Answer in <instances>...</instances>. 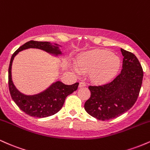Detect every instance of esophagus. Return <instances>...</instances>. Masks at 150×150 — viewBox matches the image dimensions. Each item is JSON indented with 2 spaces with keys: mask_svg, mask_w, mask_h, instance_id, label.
<instances>
[{
  "mask_svg": "<svg viewBox=\"0 0 150 150\" xmlns=\"http://www.w3.org/2000/svg\"><path fill=\"white\" fill-rule=\"evenodd\" d=\"M86 86V83L85 82H80L79 83V87L81 88V87H84V86Z\"/></svg>",
  "mask_w": 150,
  "mask_h": 150,
  "instance_id": "1",
  "label": "esophagus"
}]
</instances>
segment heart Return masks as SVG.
Here are the masks:
<instances>
[{
  "instance_id": "obj_1",
  "label": "heart",
  "mask_w": 150,
  "mask_h": 150,
  "mask_svg": "<svg viewBox=\"0 0 150 150\" xmlns=\"http://www.w3.org/2000/svg\"><path fill=\"white\" fill-rule=\"evenodd\" d=\"M120 59L106 50H95L82 54L77 59V66L71 68L77 74L91 71V78L97 83L111 80L120 68Z\"/></svg>"
}]
</instances>
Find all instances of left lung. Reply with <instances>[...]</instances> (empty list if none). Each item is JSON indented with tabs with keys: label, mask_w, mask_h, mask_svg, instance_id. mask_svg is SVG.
Segmentation results:
<instances>
[{
	"label": "left lung",
	"mask_w": 150,
	"mask_h": 150,
	"mask_svg": "<svg viewBox=\"0 0 150 150\" xmlns=\"http://www.w3.org/2000/svg\"><path fill=\"white\" fill-rule=\"evenodd\" d=\"M122 71L115 79L100 86H89L91 97L84 108L98 120H107L125 113L133 106L142 83L143 70L134 54L120 49Z\"/></svg>",
	"instance_id": "obj_1"
}]
</instances>
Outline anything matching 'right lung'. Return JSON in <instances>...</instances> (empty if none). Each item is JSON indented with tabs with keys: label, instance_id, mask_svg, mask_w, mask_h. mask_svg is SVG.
<instances>
[{
	"label": "right lung",
	"instance_id": "right-lung-1",
	"mask_svg": "<svg viewBox=\"0 0 150 150\" xmlns=\"http://www.w3.org/2000/svg\"><path fill=\"white\" fill-rule=\"evenodd\" d=\"M59 46V45L57 44L52 45L49 42L31 40L20 47L12 55L8 69V86L10 93L12 99L20 109L30 116L42 118L54 115L61 110L67 96L77 90L79 83L66 85L58 81L53 83L49 88L41 93L33 96L25 95L16 88L12 80L11 69L14 57L20 52L30 48L40 49L54 56H58L62 54Z\"/></svg>",
	"mask_w": 150,
	"mask_h": 150
}]
</instances>
